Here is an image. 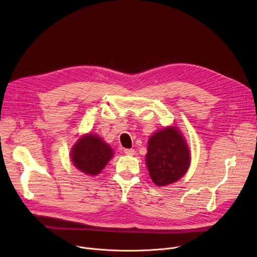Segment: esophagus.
Wrapping results in <instances>:
<instances>
[{
  "mask_svg": "<svg viewBox=\"0 0 257 257\" xmlns=\"http://www.w3.org/2000/svg\"><path fill=\"white\" fill-rule=\"evenodd\" d=\"M124 153L127 156H133L135 154V151L132 149H126V150H124Z\"/></svg>",
  "mask_w": 257,
  "mask_h": 257,
  "instance_id": "obj_1",
  "label": "esophagus"
}]
</instances>
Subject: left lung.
Listing matches in <instances>:
<instances>
[{
  "mask_svg": "<svg viewBox=\"0 0 257 257\" xmlns=\"http://www.w3.org/2000/svg\"><path fill=\"white\" fill-rule=\"evenodd\" d=\"M190 151L177 127H167L151 136L145 156L146 167L157 186L177 182L190 166Z\"/></svg>",
  "mask_w": 257,
  "mask_h": 257,
  "instance_id": "8db88e82",
  "label": "left lung"
}]
</instances>
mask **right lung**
Returning a JSON list of instances; mask_svg holds the SVG:
<instances>
[{
    "label": "right lung",
    "instance_id": "obj_1",
    "mask_svg": "<svg viewBox=\"0 0 257 257\" xmlns=\"http://www.w3.org/2000/svg\"><path fill=\"white\" fill-rule=\"evenodd\" d=\"M114 156L111 146L96 134L81 136L71 151V161L82 173L95 176Z\"/></svg>",
    "mask_w": 257,
    "mask_h": 257
}]
</instances>
